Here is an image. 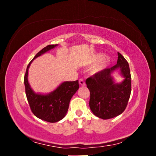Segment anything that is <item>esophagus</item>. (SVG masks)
I'll list each match as a JSON object with an SVG mask.
<instances>
[{"label": "esophagus", "mask_w": 156, "mask_h": 156, "mask_svg": "<svg viewBox=\"0 0 156 156\" xmlns=\"http://www.w3.org/2000/svg\"><path fill=\"white\" fill-rule=\"evenodd\" d=\"M79 83H80V84L81 85V86H85V82L83 80H79Z\"/></svg>", "instance_id": "obj_1"}]
</instances>
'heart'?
I'll return each instance as SVG.
<instances>
[{
  "label": "heart",
  "instance_id": "1",
  "mask_svg": "<svg viewBox=\"0 0 156 156\" xmlns=\"http://www.w3.org/2000/svg\"><path fill=\"white\" fill-rule=\"evenodd\" d=\"M112 59L108 56H104L101 52L94 54L91 57L90 62L91 65H94L91 68V72L93 74H99L104 72L110 65Z\"/></svg>",
  "mask_w": 156,
  "mask_h": 156
}]
</instances>
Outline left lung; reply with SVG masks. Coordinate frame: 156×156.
<instances>
[{"instance_id": "8db88e82", "label": "left lung", "mask_w": 156, "mask_h": 156, "mask_svg": "<svg viewBox=\"0 0 156 156\" xmlns=\"http://www.w3.org/2000/svg\"><path fill=\"white\" fill-rule=\"evenodd\" d=\"M116 71L124 78L121 83L115 82L113 74ZM86 84L90 91L89 107L96 116L109 119L119 116L124 112L131 95L129 63L118 52L116 65L87 79Z\"/></svg>"}]
</instances>
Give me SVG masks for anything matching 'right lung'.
Masks as SVG:
<instances>
[{"label": "right lung", "mask_w": 156, "mask_h": 156, "mask_svg": "<svg viewBox=\"0 0 156 156\" xmlns=\"http://www.w3.org/2000/svg\"><path fill=\"white\" fill-rule=\"evenodd\" d=\"M58 44H49L40 51L27 65L24 77L25 93L34 115L41 120L55 123L62 120L67 114L70 100L79 89V81L62 82L50 93H36L28 82V70L34 59L56 48Z\"/></svg>", "instance_id": "1"}]
</instances>
